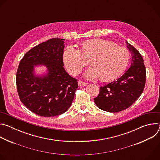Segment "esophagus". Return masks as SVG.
I'll return each instance as SVG.
<instances>
[{
	"label": "esophagus",
	"mask_w": 160,
	"mask_h": 160,
	"mask_svg": "<svg viewBox=\"0 0 160 160\" xmlns=\"http://www.w3.org/2000/svg\"><path fill=\"white\" fill-rule=\"evenodd\" d=\"M78 83V86H80V87H81V86H85V85H87V83H86L85 82H83L82 80H79Z\"/></svg>",
	"instance_id": "1"
}]
</instances>
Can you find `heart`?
I'll return each mask as SVG.
<instances>
[{"label":"heart","instance_id":"heart-1","mask_svg":"<svg viewBox=\"0 0 160 160\" xmlns=\"http://www.w3.org/2000/svg\"><path fill=\"white\" fill-rule=\"evenodd\" d=\"M63 59L68 71L73 75L79 73L89 61L92 68L85 73V77H98L101 82H110L125 71L129 62L130 52L112 41L95 38L80 43L79 50L72 45L68 46Z\"/></svg>","mask_w":160,"mask_h":160}]
</instances>
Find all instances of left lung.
I'll return each mask as SVG.
<instances>
[{"mask_svg": "<svg viewBox=\"0 0 160 160\" xmlns=\"http://www.w3.org/2000/svg\"><path fill=\"white\" fill-rule=\"evenodd\" d=\"M132 54L131 66L125 73L108 85L100 87L94 99L97 106L105 111L117 112L132 106L143 92L146 83V67L139 52L128 43Z\"/></svg>", "mask_w": 160, "mask_h": 160, "instance_id": "1", "label": "left lung"}]
</instances>
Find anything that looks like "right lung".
Instances as JSON below:
<instances>
[{"label": "right lung", "mask_w": 160, "mask_h": 160, "mask_svg": "<svg viewBox=\"0 0 160 160\" xmlns=\"http://www.w3.org/2000/svg\"><path fill=\"white\" fill-rule=\"evenodd\" d=\"M64 39L51 38L28 51L19 62L16 86L20 101L30 111L43 117L58 116L70 108L78 87L63 66ZM44 64L49 73L35 77L34 65Z\"/></svg>", "instance_id": "obj_1"}]
</instances>
